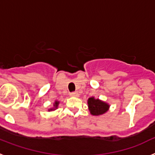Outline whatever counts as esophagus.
<instances>
[{"label": "esophagus", "instance_id": "obj_1", "mask_svg": "<svg viewBox=\"0 0 155 155\" xmlns=\"http://www.w3.org/2000/svg\"><path fill=\"white\" fill-rule=\"evenodd\" d=\"M70 95L72 97H78L79 94L78 92H71V94H70Z\"/></svg>", "mask_w": 155, "mask_h": 155}]
</instances>
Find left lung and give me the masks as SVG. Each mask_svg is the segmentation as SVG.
<instances>
[{"label": "left lung", "mask_w": 155, "mask_h": 155, "mask_svg": "<svg viewBox=\"0 0 155 155\" xmlns=\"http://www.w3.org/2000/svg\"><path fill=\"white\" fill-rule=\"evenodd\" d=\"M87 106L90 113L93 116H102L107 113L110 107L107 102L94 97H91L87 99Z\"/></svg>", "instance_id": "left-lung-1"}]
</instances>
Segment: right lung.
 I'll return each instance as SVG.
<instances>
[{
    "label": "right lung",
    "mask_w": 155,
    "mask_h": 155,
    "mask_svg": "<svg viewBox=\"0 0 155 155\" xmlns=\"http://www.w3.org/2000/svg\"><path fill=\"white\" fill-rule=\"evenodd\" d=\"M59 104H60V102H59V101H57V100H56L55 102H54V103H53V107L48 109V111H49V112H50V111L56 110V109H57V108H58Z\"/></svg>",
    "instance_id": "1"
}]
</instances>
